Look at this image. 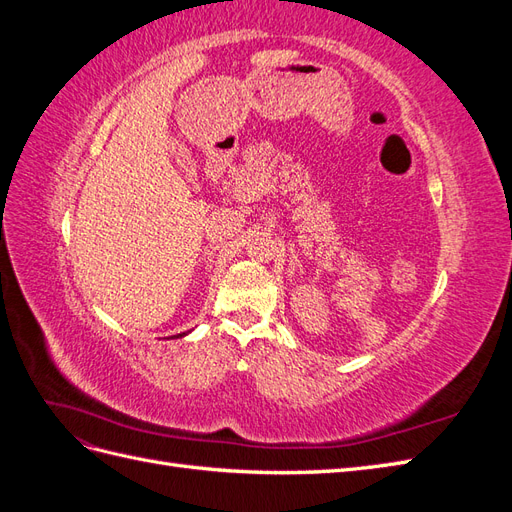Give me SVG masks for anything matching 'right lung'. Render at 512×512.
I'll use <instances>...</instances> for the list:
<instances>
[{
  "instance_id": "add662e5",
  "label": "right lung",
  "mask_w": 512,
  "mask_h": 512,
  "mask_svg": "<svg viewBox=\"0 0 512 512\" xmlns=\"http://www.w3.org/2000/svg\"><path fill=\"white\" fill-rule=\"evenodd\" d=\"M183 335H185V333H179V335H175V337H183Z\"/></svg>"
}]
</instances>
